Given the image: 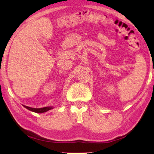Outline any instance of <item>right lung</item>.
<instances>
[{
  "label": "right lung",
  "mask_w": 154,
  "mask_h": 154,
  "mask_svg": "<svg viewBox=\"0 0 154 154\" xmlns=\"http://www.w3.org/2000/svg\"><path fill=\"white\" fill-rule=\"evenodd\" d=\"M24 106L26 108V109H28L29 110H31V111H32V112H36V113H43V112H47V111L53 109V107H52V106L44 107V108H40V109H34V108H31V107L26 106H24Z\"/></svg>",
  "instance_id": "1"
}]
</instances>
